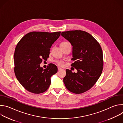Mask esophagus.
Returning <instances> with one entry per match:
<instances>
[{
	"label": "esophagus",
	"mask_w": 123,
	"mask_h": 123,
	"mask_svg": "<svg viewBox=\"0 0 123 123\" xmlns=\"http://www.w3.org/2000/svg\"><path fill=\"white\" fill-rule=\"evenodd\" d=\"M63 69L62 68H59V67H58V70L59 71H61V70H62Z\"/></svg>",
	"instance_id": "obj_1"
}]
</instances>
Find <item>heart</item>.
Listing matches in <instances>:
<instances>
[{
	"label": "heart",
	"mask_w": 123,
	"mask_h": 123,
	"mask_svg": "<svg viewBox=\"0 0 123 123\" xmlns=\"http://www.w3.org/2000/svg\"><path fill=\"white\" fill-rule=\"evenodd\" d=\"M68 44H70V43L68 42H62L60 43V46H65V45H66ZM57 63L58 65H59L60 66H62L63 65V62L61 61H57Z\"/></svg>",
	"instance_id": "b5f03b06"
}]
</instances>
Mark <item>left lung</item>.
<instances>
[{
    "instance_id": "obj_1",
    "label": "left lung",
    "mask_w": 123,
    "mask_h": 123,
    "mask_svg": "<svg viewBox=\"0 0 123 123\" xmlns=\"http://www.w3.org/2000/svg\"><path fill=\"white\" fill-rule=\"evenodd\" d=\"M61 36L73 46L72 60L75 62L71 66L77 70V73H73L67 69L63 82L69 92L76 94L83 93L92 88L102 74V49L96 40L85 31H63Z\"/></svg>"
}]
</instances>
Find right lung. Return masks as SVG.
Listing matches in <instances>:
<instances>
[{
    "label": "right lung",
    "mask_w": 123,
    "mask_h": 123,
    "mask_svg": "<svg viewBox=\"0 0 123 123\" xmlns=\"http://www.w3.org/2000/svg\"><path fill=\"white\" fill-rule=\"evenodd\" d=\"M61 31H32L21 39L14 54V71L16 77L28 91L39 94L46 91L50 77L57 72V68L49 64L46 69L40 66L49 57L50 48L59 38Z\"/></svg>",
    "instance_id": "obj_1"
}]
</instances>
